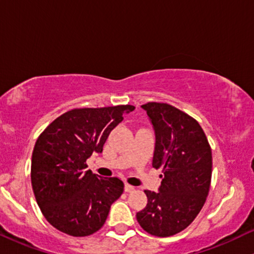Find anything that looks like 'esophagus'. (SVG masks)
<instances>
[{
    "label": "esophagus",
    "instance_id": "obj_1",
    "mask_svg": "<svg viewBox=\"0 0 254 254\" xmlns=\"http://www.w3.org/2000/svg\"><path fill=\"white\" fill-rule=\"evenodd\" d=\"M124 190H125V192H131V191H133V190H135V188H133V186L129 185V184H125V186H124Z\"/></svg>",
    "mask_w": 254,
    "mask_h": 254
}]
</instances>
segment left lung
<instances>
[{
	"label": "left lung",
	"mask_w": 254,
	"mask_h": 254,
	"mask_svg": "<svg viewBox=\"0 0 254 254\" xmlns=\"http://www.w3.org/2000/svg\"><path fill=\"white\" fill-rule=\"evenodd\" d=\"M155 129L153 167L161 168L159 192L145 190L148 203L137 222L154 237L178 234L202 210L212 173V154L199 123L166 103L142 105Z\"/></svg>",
	"instance_id": "left-lung-1"
}]
</instances>
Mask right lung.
Instances as JSON below:
<instances>
[{
  "mask_svg": "<svg viewBox=\"0 0 254 254\" xmlns=\"http://www.w3.org/2000/svg\"><path fill=\"white\" fill-rule=\"evenodd\" d=\"M135 110L132 105L72 109L45 127L32 153L31 182L48 222L71 237L98 232L124 191L117 177L87 171L93 151L101 153L110 132Z\"/></svg>",
  "mask_w": 254,
  "mask_h": 254,
  "instance_id": "right-lung-1",
  "label": "right lung"
}]
</instances>
